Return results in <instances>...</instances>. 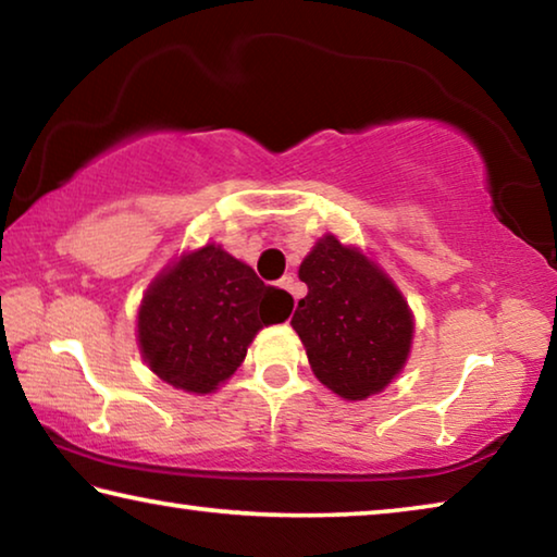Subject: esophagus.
Returning <instances> with one entry per match:
<instances>
[{"label": "esophagus", "instance_id": "esophagus-1", "mask_svg": "<svg viewBox=\"0 0 557 557\" xmlns=\"http://www.w3.org/2000/svg\"><path fill=\"white\" fill-rule=\"evenodd\" d=\"M277 287H280V289H285L287 295H292V299L297 301V282H295V277H292V275H285V277H282V280L277 282Z\"/></svg>", "mask_w": 557, "mask_h": 557}]
</instances>
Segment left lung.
<instances>
[{"label":"left lung","instance_id":"left-lung-1","mask_svg":"<svg viewBox=\"0 0 557 557\" xmlns=\"http://www.w3.org/2000/svg\"><path fill=\"white\" fill-rule=\"evenodd\" d=\"M292 329L309 366L344 400H366L398 379L410 356L414 319L395 282L363 256L326 233L301 260Z\"/></svg>","mask_w":557,"mask_h":557}]
</instances>
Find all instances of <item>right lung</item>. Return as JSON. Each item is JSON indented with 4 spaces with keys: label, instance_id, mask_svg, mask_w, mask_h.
I'll use <instances>...</instances> for the list:
<instances>
[{
    "label": "right lung",
    "instance_id": "right-lung-1",
    "mask_svg": "<svg viewBox=\"0 0 557 557\" xmlns=\"http://www.w3.org/2000/svg\"><path fill=\"white\" fill-rule=\"evenodd\" d=\"M292 297L221 245L206 243L169 262L137 312V344L149 371L178 391H219L243 363L252 338L292 314Z\"/></svg>",
    "mask_w": 557,
    "mask_h": 557
}]
</instances>
